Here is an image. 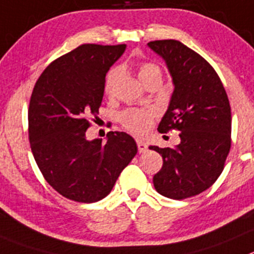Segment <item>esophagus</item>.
<instances>
[{"instance_id":"esophagus-1","label":"esophagus","mask_w":254,"mask_h":254,"mask_svg":"<svg viewBox=\"0 0 254 254\" xmlns=\"http://www.w3.org/2000/svg\"><path fill=\"white\" fill-rule=\"evenodd\" d=\"M136 145H138V152L139 153H144L145 152V150H147V144L144 143V141H141V140H138L136 141Z\"/></svg>"}]
</instances>
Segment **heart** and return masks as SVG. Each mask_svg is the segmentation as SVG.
I'll return each mask as SVG.
<instances>
[{"label": "heart", "instance_id": "obj_1", "mask_svg": "<svg viewBox=\"0 0 254 254\" xmlns=\"http://www.w3.org/2000/svg\"><path fill=\"white\" fill-rule=\"evenodd\" d=\"M138 76L140 81L143 82L145 86L149 83L153 79H162V69L159 65L150 63V62H141L139 63L138 67ZM119 76H120V68L114 67L109 70L107 73L106 79H105L104 90L107 96H111L114 92V87L118 81ZM154 110L152 109H144V107H130L127 110L123 111L119 116V122L127 131L135 134V135H144L148 130L152 127L153 123L155 120Z\"/></svg>", "mask_w": 254, "mask_h": 254}]
</instances>
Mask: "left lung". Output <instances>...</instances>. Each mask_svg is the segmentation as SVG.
Instances as JSON below:
<instances>
[{
    "mask_svg": "<svg viewBox=\"0 0 254 254\" xmlns=\"http://www.w3.org/2000/svg\"><path fill=\"white\" fill-rule=\"evenodd\" d=\"M150 49L166 61L175 91L158 131H180L176 148L149 147L163 166L153 177L155 190L184 200L209 189L223 172L232 145V113L223 83L209 62L178 40H154Z\"/></svg>",
    "mask_w": 254,
    "mask_h": 254,
    "instance_id": "8db88e82",
    "label": "left lung"
}]
</instances>
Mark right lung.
Returning a JSON list of instances; mask_svg holds the SVG:
<instances>
[{"label":"right lung","instance_id":"obj_1","mask_svg":"<svg viewBox=\"0 0 254 254\" xmlns=\"http://www.w3.org/2000/svg\"><path fill=\"white\" fill-rule=\"evenodd\" d=\"M124 50L125 44H82L52 62L34 86L27 113L31 152L48 184L65 198L88 204L104 198L138 152L124 131H109L105 144L86 139L107 70Z\"/></svg>","mask_w":254,"mask_h":254}]
</instances>
